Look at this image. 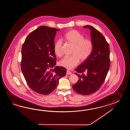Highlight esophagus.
<instances>
[{
    "mask_svg": "<svg viewBox=\"0 0 130 130\" xmlns=\"http://www.w3.org/2000/svg\"><path fill=\"white\" fill-rule=\"evenodd\" d=\"M72 74V72H70L69 70H67L66 71V75H71Z\"/></svg>",
    "mask_w": 130,
    "mask_h": 130,
    "instance_id": "obj_1",
    "label": "esophagus"
}]
</instances>
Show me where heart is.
I'll return each instance as SVG.
<instances>
[{"instance_id":"b5f03b06","label":"heart","mask_w":130,"mask_h":130,"mask_svg":"<svg viewBox=\"0 0 130 130\" xmlns=\"http://www.w3.org/2000/svg\"><path fill=\"white\" fill-rule=\"evenodd\" d=\"M64 41L72 45L71 54L65 57L60 61V64L67 69H71L77 66L79 61H86L91 56L93 49V43L90 39H85L82 33L76 30L67 31L64 37ZM56 56L60 57L63 55L62 42L58 39L53 47Z\"/></svg>"}]
</instances>
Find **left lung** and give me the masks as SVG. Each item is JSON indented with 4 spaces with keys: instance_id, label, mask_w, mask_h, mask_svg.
<instances>
[{
    "instance_id": "8db88e82",
    "label": "left lung",
    "mask_w": 130,
    "mask_h": 130,
    "mask_svg": "<svg viewBox=\"0 0 130 130\" xmlns=\"http://www.w3.org/2000/svg\"><path fill=\"white\" fill-rule=\"evenodd\" d=\"M84 28L91 31L93 49L89 58L75 69L79 79L72 88L78 94L88 95L98 91L105 80L110 66V48L99 30L90 25Z\"/></svg>"
}]
</instances>
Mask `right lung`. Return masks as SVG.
<instances>
[{
    "mask_svg": "<svg viewBox=\"0 0 130 130\" xmlns=\"http://www.w3.org/2000/svg\"><path fill=\"white\" fill-rule=\"evenodd\" d=\"M59 30L41 26L31 32L22 45L21 69L28 85L41 95L52 93L58 80L66 74L62 66H56L54 38Z\"/></svg>",
    "mask_w": 130,
    "mask_h": 130,
    "instance_id": "right-lung-1",
    "label": "right lung"
}]
</instances>
